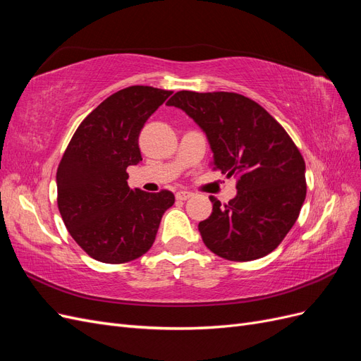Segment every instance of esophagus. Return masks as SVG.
I'll return each instance as SVG.
<instances>
[{
  "mask_svg": "<svg viewBox=\"0 0 361 361\" xmlns=\"http://www.w3.org/2000/svg\"><path fill=\"white\" fill-rule=\"evenodd\" d=\"M190 197H192V192H191V191L182 190V191H178V192H176V199H178V200H188Z\"/></svg>",
  "mask_w": 361,
  "mask_h": 361,
  "instance_id": "34e87169",
  "label": "esophagus"
}]
</instances>
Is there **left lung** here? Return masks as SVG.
Instances as JSON below:
<instances>
[{"instance_id":"1","label":"left lung","mask_w":361,"mask_h":361,"mask_svg":"<svg viewBox=\"0 0 361 361\" xmlns=\"http://www.w3.org/2000/svg\"><path fill=\"white\" fill-rule=\"evenodd\" d=\"M194 118L209 140L214 170L236 178V197L199 223L216 256L248 262L274 251L297 221L307 192L305 162L277 120L250 97L232 92L182 90L167 102Z\"/></svg>"}]
</instances>
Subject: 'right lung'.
Wrapping results in <instances>:
<instances>
[{
	"instance_id": "add662e5",
	"label": "right lung",
	"mask_w": 361,
	"mask_h": 361,
	"mask_svg": "<svg viewBox=\"0 0 361 361\" xmlns=\"http://www.w3.org/2000/svg\"><path fill=\"white\" fill-rule=\"evenodd\" d=\"M173 92L130 85L108 96L75 130L57 169V204L64 226L87 255L125 264L155 243L174 203L169 190H130L126 169L141 161L146 120Z\"/></svg>"
}]
</instances>
